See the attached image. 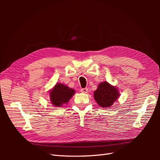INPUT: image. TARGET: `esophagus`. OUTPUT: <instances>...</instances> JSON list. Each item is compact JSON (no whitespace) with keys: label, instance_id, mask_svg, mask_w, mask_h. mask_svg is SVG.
<instances>
[{"label":"esophagus","instance_id":"1","mask_svg":"<svg viewBox=\"0 0 160 160\" xmlns=\"http://www.w3.org/2000/svg\"><path fill=\"white\" fill-rule=\"evenodd\" d=\"M81 91L83 93H87L88 92V88H82L81 89Z\"/></svg>","mask_w":160,"mask_h":160}]
</instances>
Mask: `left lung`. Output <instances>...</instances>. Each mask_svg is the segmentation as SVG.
Wrapping results in <instances>:
<instances>
[{"label":"left lung","mask_w":160,"mask_h":160,"mask_svg":"<svg viewBox=\"0 0 160 160\" xmlns=\"http://www.w3.org/2000/svg\"><path fill=\"white\" fill-rule=\"evenodd\" d=\"M119 93L118 89L111 85L107 81L99 84L97 90L94 91V99L101 108H109L116 100Z\"/></svg>","instance_id":"obj_1"}]
</instances>
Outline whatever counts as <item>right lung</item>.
<instances>
[{"instance_id":"1","label":"right lung","mask_w":160,"mask_h":160,"mask_svg":"<svg viewBox=\"0 0 160 160\" xmlns=\"http://www.w3.org/2000/svg\"><path fill=\"white\" fill-rule=\"evenodd\" d=\"M75 93V90L62 83H57L50 91V100L55 107L67 103Z\"/></svg>"}]
</instances>
